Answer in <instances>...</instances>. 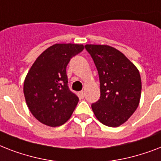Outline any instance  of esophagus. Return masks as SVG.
Here are the masks:
<instances>
[{"label":"esophagus","mask_w":161,"mask_h":161,"mask_svg":"<svg viewBox=\"0 0 161 161\" xmlns=\"http://www.w3.org/2000/svg\"><path fill=\"white\" fill-rule=\"evenodd\" d=\"M79 96H80L81 98H84V96H85V93H84V91H81L79 92Z\"/></svg>","instance_id":"1"}]
</instances>
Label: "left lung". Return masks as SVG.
<instances>
[{"label":"left lung","mask_w":161,"mask_h":161,"mask_svg":"<svg viewBox=\"0 0 161 161\" xmlns=\"http://www.w3.org/2000/svg\"><path fill=\"white\" fill-rule=\"evenodd\" d=\"M95 64L100 82V98L92 104L96 118L106 126L125 123L139 106L140 72L124 54L108 45H85Z\"/></svg>","instance_id":"1"}]
</instances>
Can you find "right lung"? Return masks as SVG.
I'll return each instance as SVG.
<instances>
[{
    "mask_svg": "<svg viewBox=\"0 0 161 161\" xmlns=\"http://www.w3.org/2000/svg\"><path fill=\"white\" fill-rule=\"evenodd\" d=\"M83 48L82 44H54L30 68L24 81V96L32 115L44 125L60 126L75 109L79 99L68 88L66 68Z\"/></svg>",
    "mask_w": 161,
    "mask_h": 161,
    "instance_id": "add662e5",
    "label": "right lung"
}]
</instances>
